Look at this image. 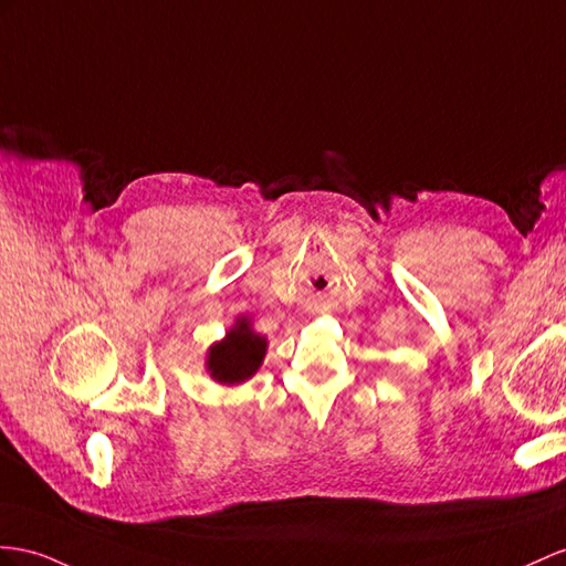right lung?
I'll use <instances>...</instances> for the list:
<instances>
[{
	"label": "right lung",
	"mask_w": 566,
	"mask_h": 566,
	"mask_svg": "<svg viewBox=\"0 0 566 566\" xmlns=\"http://www.w3.org/2000/svg\"><path fill=\"white\" fill-rule=\"evenodd\" d=\"M268 354V339L258 335L249 315H239L227 335L210 344L206 354V370L214 382L234 387L251 380L263 366Z\"/></svg>",
	"instance_id": "add662e5"
}]
</instances>
